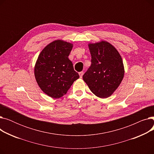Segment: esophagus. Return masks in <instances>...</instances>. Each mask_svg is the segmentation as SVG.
<instances>
[{"mask_svg": "<svg viewBox=\"0 0 154 154\" xmlns=\"http://www.w3.org/2000/svg\"><path fill=\"white\" fill-rule=\"evenodd\" d=\"M79 76H80V78L82 79V76H83V74H84V72L82 71V72H79Z\"/></svg>", "mask_w": 154, "mask_h": 154, "instance_id": "obj_1", "label": "esophagus"}]
</instances>
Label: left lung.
Returning <instances> with one entry per match:
<instances>
[{"instance_id": "obj_1", "label": "left lung", "mask_w": 154, "mask_h": 154, "mask_svg": "<svg viewBox=\"0 0 154 154\" xmlns=\"http://www.w3.org/2000/svg\"><path fill=\"white\" fill-rule=\"evenodd\" d=\"M91 54V66L83 75V80L91 92L101 99L111 96L122 82L124 66L116 48L100 40L88 44Z\"/></svg>"}]
</instances>
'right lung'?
<instances>
[{"mask_svg": "<svg viewBox=\"0 0 154 154\" xmlns=\"http://www.w3.org/2000/svg\"><path fill=\"white\" fill-rule=\"evenodd\" d=\"M73 44L58 39L47 45L40 53L34 66V75L39 87L53 99L66 94L79 78L69 55Z\"/></svg>", "mask_w": 154, "mask_h": 154, "instance_id": "1", "label": "right lung"}]
</instances>
